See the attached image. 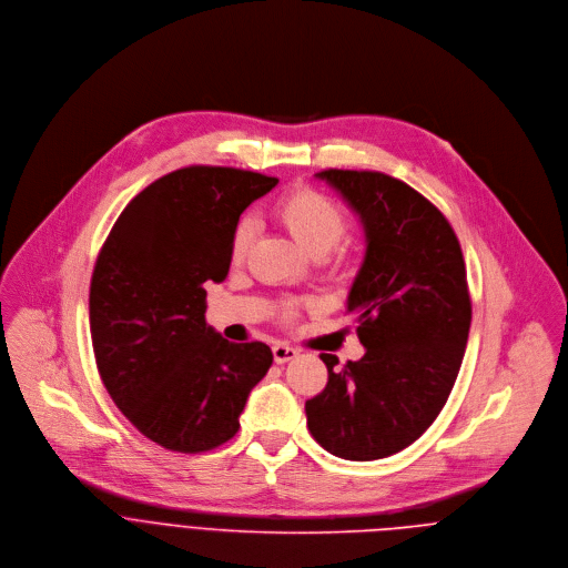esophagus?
Here are the masks:
<instances>
[{"label": "esophagus", "mask_w": 568, "mask_h": 568, "mask_svg": "<svg viewBox=\"0 0 568 568\" xmlns=\"http://www.w3.org/2000/svg\"><path fill=\"white\" fill-rule=\"evenodd\" d=\"M273 358H275L277 365H284V363L297 358V349H293V347H288V345H275V347H273Z\"/></svg>", "instance_id": "1"}]
</instances>
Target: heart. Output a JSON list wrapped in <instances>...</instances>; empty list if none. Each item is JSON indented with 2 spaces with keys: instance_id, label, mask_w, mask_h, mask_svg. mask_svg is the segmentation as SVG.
Returning a JSON list of instances; mask_svg holds the SVG:
<instances>
[{
  "instance_id": "1",
  "label": "heart",
  "mask_w": 568,
  "mask_h": 568,
  "mask_svg": "<svg viewBox=\"0 0 568 568\" xmlns=\"http://www.w3.org/2000/svg\"><path fill=\"white\" fill-rule=\"evenodd\" d=\"M273 219L284 225L288 235L313 257H324L337 244L347 240L352 231V212L333 196L311 187L297 185L284 192L271 207ZM253 244V223L242 219L235 225L231 240V260L242 264ZM300 313L297 304H284L280 308L282 322H293Z\"/></svg>"
}]
</instances>
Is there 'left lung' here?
I'll list each match as a JSON object with an SVG mask.
<instances>
[{"label":"left lung","instance_id":"1","mask_svg":"<svg viewBox=\"0 0 568 568\" xmlns=\"http://www.w3.org/2000/svg\"><path fill=\"white\" fill-rule=\"evenodd\" d=\"M356 207L367 257L347 315L367 354L306 400L311 436L331 455L374 462L412 445L455 387L473 320L462 244L445 214L407 183L374 170H322Z\"/></svg>","mask_w":568,"mask_h":568}]
</instances>
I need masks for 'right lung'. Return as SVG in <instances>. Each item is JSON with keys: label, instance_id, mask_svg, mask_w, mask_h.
I'll return each mask as SVG.
<instances>
[{"label": "right lung", "instance_id": "1", "mask_svg": "<svg viewBox=\"0 0 568 568\" xmlns=\"http://www.w3.org/2000/svg\"><path fill=\"white\" fill-rule=\"evenodd\" d=\"M277 185L260 172L187 165L139 192L109 231L89 286L98 374L132 425L201 455L240 429L273 365L264 343H229L205 322V282H223L240 214Z\"/></svg>", "mask_w": 568, "mask_h": 568}]
</instances>
